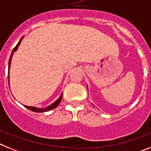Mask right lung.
<instances>
[{
    "mask_svg": "<svg viewBox=\"0 0 151 151\" xmlns=\"http://www.w3.org/2000/svg\"><path fill=\"white\" fill-rule=\"evenodd\" d=\"M22 38H21L20 40H19V41L18 42V44L17 45V46L13 48V51H12L11 53V55H10V60H9V63H8V68H9V69H10V63H11V59H12V57H13V53L16 51V50H17V48H18V47L19 46V45H20L21 41H22ZM8 82H9V74H8ZM62 97H63V94H61L60 97H59V99L57 100V101H56L55 102L53 103L51 105H50L49 106H47V107H45V108H42V109H41V108H37V107H34V106H24L25 107H26L27 109H29V110H32V111L33 112H36V113H43V112H47L48 111V110H53V109H54L55 107H57V106H58V104H60V102L61 101V99H62Z\"/></svg>",
    "mask_w": 151,
    "mask_h": 151,
    "instance_id": "1",
    "label": "right lung"
}]
</instances>
